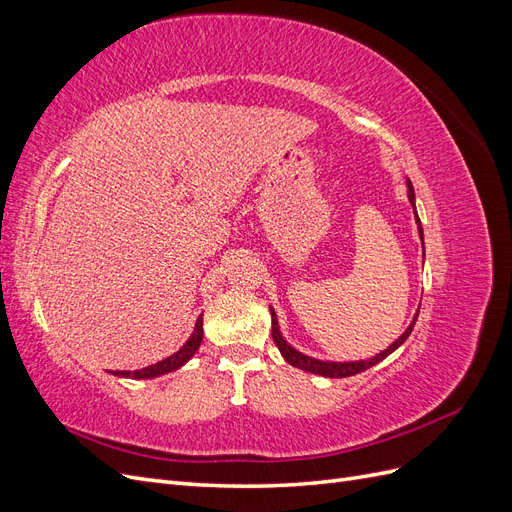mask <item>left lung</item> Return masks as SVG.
<instances>
[{
	"mask_svg": "<svg viewBox=\"0 0 512 512\" xmlns=\"http://www.w3.org/2000/svg\"><path fill=\"white\" fill-rule=\"evenodd\" d=\"M408 198H410V203H412V207H414V190H412V183H410V181H408ZM414 213H416V209H414ZM416 224H418V235H421V239H423V228H421V220H418V215H416ZM416 316H418V314H416ZM416 316H414V320L410 322V327H408L404 333H401V337H399V339H395V342H393L389 348L382 350L380 354H376L374 359H367V361L331 363V361H318V359H312V356H305L303 352H297V350H294L292 346H288V344H286V339L282 337L280 327H277V316H275L273 309H271V320H273V322H271V337H273L275 346L280 348L282 356H284V359H286L290 365L299 367V369H303V371H309V374L324 376V378H348V376L361 374V371L369 369L371 365L380 363L382 359H386V356H389L391 352H395L401 344H404L406 339H408V335H410V333H412V329H414Z\"/></svg>",
	"mask_w": 512,
	"mask_h": 512,
	"instance_id": "8db88e82",
	"label": "left lung"
}]
</instances>
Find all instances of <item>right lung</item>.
<instances>
[{
	"instance_id": "obj_1",
	"label": "right lung",
	"mask_w": 512,
	"mask_h": 512,
	"mask_svg": "<svg viewBox=\"0 0 512 512\" xmlns=\"http://www.w3.org/2000/svg\"><path fill=\"white\" fill-rule=\"evenodd\" d=\"M200 342H203V316H200L196 320V327H194V333L190 335L188 342L183 344V348H179L175 354L166 356L164 361L156 363V365H149V367H143V369H136V371H113L115 376H121V378H156V376H162V374H168V371H175L179 369L181 365L188 363L194 352L198 350Z\"/></svg>"
}]
</instances>
